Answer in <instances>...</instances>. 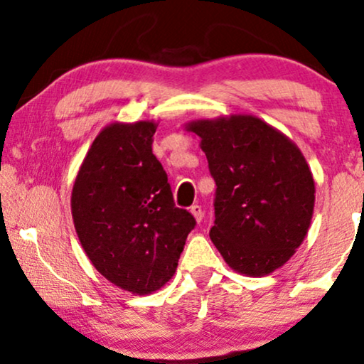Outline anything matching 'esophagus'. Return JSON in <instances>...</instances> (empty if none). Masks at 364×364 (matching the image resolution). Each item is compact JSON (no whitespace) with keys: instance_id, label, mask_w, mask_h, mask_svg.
Masks as SVG:
<instances>
[{"instance_id":"34e87169","label":"esophagus","mask_w":364,"mask_h":364,"mask_svg":"<svg viewBox=\"0 0 364 364\" xmlns=\"http://www.w3.org/2000/svg\"><path fill=\"white\" fill-rule=\"evenodd\" d=\"M191 214H192L193 217H196L197 223H200L202 217H204V212H202V207H200V205H197V204L191 207Z\"/></svg>"}]
</instances>
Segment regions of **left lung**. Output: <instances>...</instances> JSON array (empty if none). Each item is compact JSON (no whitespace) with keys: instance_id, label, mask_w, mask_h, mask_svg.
I'll use <instances>...</instances> for the list:
<instances>
[{"instance_id":"8db88e82","label":"left lung","mask_w":364,"mask_h":364,"mask_svg":"<svg viewBox=\"0 0 364 364\" xmlns=\"http://www.w3.org/2000/svg\"><path fill=\"white\" fill-rule=\"evenodd\" d=\"M215 181L210 240L245 276H267L294 256L314 210V178L289 136L254 115L188 122Z\"/></svg>"}]
</instances>
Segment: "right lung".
I'll list each match as a JSON object with an SVG mask.
<instances>
[{
  "instance_id": "1",
  "label": "right lung",
  "mask_w": 364,
  "mask_h": 364,
  "mask_svg": "<svg viewBox=\"0 0 364 364\" xmlns=\"http://www.w3.org/2000/svg\"><path fill=\"white\" fill-rule=\"evenodd\" d=\"M157 124L113 122L85 155L72 191V215L90 262L112 284L145 296L176 274L196 225L173 204L171 183L152 154Z\"/></svg>"
}]
</instances>
